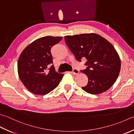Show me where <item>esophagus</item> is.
<instances>
[{
  "instance_id": "obj_1",
  "label": "esophagus",
  "mask_w": 134,
  "mask_h": 134,
  "mask_svg": "<svg viewBox=\"0 0 134 134\" xmlns=\"http://www.w3.org/2000/svg\"><path fill=\"white\" fill-rule=\"evenodd\" d=\"M72 73H73V74H74V75H77V74H78V73H79V70L78 69H73Z\"/></svg>"
}]
</instances>
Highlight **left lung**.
Segmentation results:
<instances>
[{
  "mask_svg": "<svg viewBox=\"0 0 134 134\" xmlns=\"http://www.w3.org/2000/svg\"><path fill=\"white\" fill-rule=\"evenodd\" d=\"M65 41L78 61L87 59V67L81 70L88 79L87 85L81 87L83 90L96 95L113 86L120 71L121 61L110 42L94 33L65 36Z\"/></svg>",
  "mask_w": 134,
  "mask_h": 134,
  "instance_id": "left-lung-1",
  "label": "left lung"
}]
</instances>
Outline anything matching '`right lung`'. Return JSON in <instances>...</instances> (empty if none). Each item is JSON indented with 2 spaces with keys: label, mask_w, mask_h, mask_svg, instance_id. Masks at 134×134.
I'll list each match as a JSON object with an SVG mask.
<instances>
[{
  "label": "right lung",
  "mask_w": 134,
  "mask_h": 134,
  "mask_svg": "<svg viewBox=\"0 0 134 134\" xmlns=\"http://www.w3.org/2000/svg\"><path fill=\"white\" fill-rule=\"evenodd\" d=\"M62 39L50 36L40 37L29 44L20 54L17 64L19 77L32 93L47 94L58 86L63 77L64 75L55 72L54 65H51V47Z\"/></svg>",
  "instance_id": "obj_1"
}]
</instances>
